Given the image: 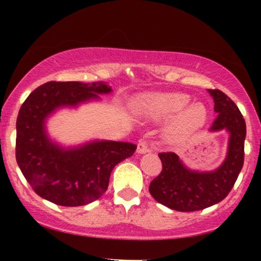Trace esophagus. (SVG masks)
Here are the masks:
<instances>
[{
	"label": "esophagus",
	"mask_w": 261,
	"mask_h": 261,
	"mask_svg": "<svg viewBox=\"0 0 261 261\" xmlns=\"http://www.w3.org/2000/svg\"><path fill=\"white\" fill-rule=\"evenodd\" d=\"M147 152H149L147 142H146V141H140L139 145H137V153L143 154V153H147Z\"/></svg>",
	"instance_id": "obj_1"
}]
</instances>
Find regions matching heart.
I'll return each mask as SVG.
<instances>
[{"label": "heart", "instance_id": "b5f03b06", "mask_svg": "<svg viewBox=\"0 0 261 261\" xmlns=\"http://www.w3.org/2000/svg\"><path fill=\"white\" fill-rule=\"evenodd\" d=\"M190 103V97L184 93H152L142 97L136 112L152 121L170 119L166 136L172 141H180L195 133L205 124L207 110L201 103Z\"/></svg>", "mask_w": 261, "mask_h": 261}]
</instances>
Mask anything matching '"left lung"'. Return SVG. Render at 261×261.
Here are the masks:
<instances>
[{
  "label": "left lung",
  "instance_id": "8db88e82",
  "mask_svg": "<svg viewBox=\"0 0 261 261\" xmlns=\"http://www.w3.org/2000/svg\"><path fill=\"white\" fill-rule=\"evenodd\" d=\"M215 101L217 118L210 133L227 131L228 147L218 168L200 172L188 168L174 152L160 153L161 174L149 184L153 199L167 207L181 212L203 210L218 203L228 195L241 173L244 162V140L247 127L243 115L234 101L218 89H208Z\"/></svg>",
  "mask_w": 261,
  "mask_h": 261
}]
</instances>
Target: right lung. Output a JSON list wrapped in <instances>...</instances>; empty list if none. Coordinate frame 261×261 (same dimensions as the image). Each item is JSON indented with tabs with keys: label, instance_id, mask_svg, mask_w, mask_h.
<instances>
[{
	"label": "right lung",
	"instance_id": "right-lung-1",
	"mask_svg": "<svg viewBox=\"0 0 261 261\" xmlns=\"http://www.w3.org/2000/svg\"><path fill=\"white\" fill-rule=\"evenodd\" d=\"M112 92L106 82H47L22 104L17 118L16 158L39 196L68 207L95 201L107 191L114 167L136 151L134 143L108 140L65 147L47 133V119L58 110L100 100L99 95Z\"/></svg>",
	"mask_w": 261,
	"mask_h": 261
}]
</instances>
